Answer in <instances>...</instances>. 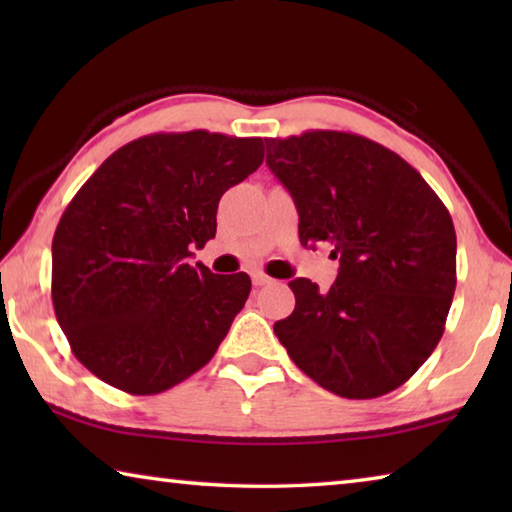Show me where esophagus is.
Instances as JSON below:
<instances>
[{"label": "esophagus", "mask_w": 512, "mask_h": 512, "mask_svg": "<svg viewBox=\"0 0 512 512\" xmlns=\"http://www.w3.org/2000/svg\"><path fill=\"white\" fill-rule=\"evenodd\" d=\"M250 277H253V284H255V287H264V284H271L273 280H271V277H268L266 273H262V271H255L253 275H250Z\"/></svg>", "instance_id": "34e87169"}]
</instances>
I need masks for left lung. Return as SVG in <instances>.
<instances>
[{"mask_svg": "<svg viewBox=\"0 0 512 512\" xmlns=\"http://www.w3.org/2000/svg\"><path fill=\"white\" fill-rule=\"evenodd\" d=\"M266 164L296 201L302 246L329 241L339 277L291 280L296 309L273 325L293 363L348 400L413 377L445 332L456 232L409 162L368 137L305 131L266 140Z\"/></svg>", "mask_w": 512, "mask_h": 512, "instance_id": "1", "label": "left lung"}]
</instances>
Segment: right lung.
Listing matches in <instances>:
<instances>
[{"label": "right lung", "mask_w": 512, "mask_h": 512, "mask_svg": "<svg viewBox=\"0 0 512 512\" xmlns=\"http://www.w3.org/2000/svg\"><path fill=\"white\" fill-rule=\"evenodd\" d=\"M262 162V137L153 133L117 149L76 192L51 244V300L92 375L155 395L214 357L250 277L189 257L214 239L221 196Z\"/></svg>", "instance_id": "1"}]
</instances>
